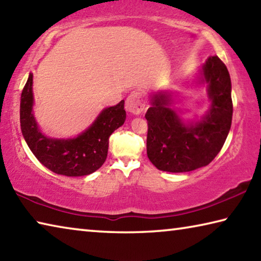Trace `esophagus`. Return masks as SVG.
I'll list each match as a JSON object with an SVG mask.
<instances>
[{
	"label": "esophagus",
	"instance_id": "obj_1",
	"mask_svg": "<svg viewBox=\"0 0 261 261\" xmlns=\"http://www.w3.org/2000/svg\"><path fill=\"white\" fill-rule=\"evenodd\" d=\"M145 107H147V102H145L142 93H140V91H133L126 99L125 108L128 112L133 114L142 113L145 110Z\"/></svg>",
	"mask_w": 261,
	"mask_h": 261
}]
</instances>
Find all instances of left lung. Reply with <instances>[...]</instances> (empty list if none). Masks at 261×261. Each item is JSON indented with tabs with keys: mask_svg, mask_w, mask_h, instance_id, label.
<instances>
[{
	"mask_svg": "<svg viewBox=\"0 0 261 261\" xmlns=\"http://www.w3.org/2000/svg\"><path fill=\"white\" fill-rule=\"evenodd\" d=\"M202 73L211 107L200 121L186 125L171 108L170 95L158 93L151 97L152 105L145 113L147 153L158 170L182 173L206 166L225 143L232 118L229 72L220 58L212 56Z\"/></svg>",
	"mask_w": 261,
	"mask_h": 261,
	"instance_id": "left-lung-1",
	"label": "left lung"
}]
</instances>
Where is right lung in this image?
Returning <instances> with one entry per match:
<instances>
[{"instance_id":"right-lung-1","label":"right lung","mask_w":261,"mask_h":261,"mask_svg":"<svg viewBox=\"0 0 261 261\" xmlns=\"http://www.w3.org/2000/svg\"><path fill=\"white\" fill-rule=\"evenodd\" d=\"M33 74H30L20 99L21 133L38 161L56 174L88 175L103 165L109 138L123 125L125 100L104 109L91 126L74 139H50L41 133L33 114Z\"/></svg>"}]
</instances>
